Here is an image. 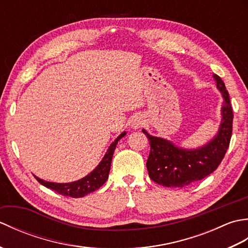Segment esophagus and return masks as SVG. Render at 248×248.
<instances>
[{
    "label": "esophagus",
    "mask_w": 248,
    "mask_h": 248,
    "mask_svg": "<svg viewBox=\"0 0 248 248\" xmlns=\"http://www.w3.org/2000/svg\"><path fill=\"white\" fill-rule=\"evenodd\" d=\"M141 125V121H140V119L138 120V119H135L133 123H132V127H133V129H138V128H140Z\"/></svg>",
    "instance_id": "obj_1"
}]
</instances>
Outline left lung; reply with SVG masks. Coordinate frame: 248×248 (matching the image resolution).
I'll return each instance as SVG.
<instances>
[{
  "mask_svg": "<svg viewBox=\"0 0 248 248\" xmlns=\"http://www.w3.org/2000/svg\"><path fill=\"white\" fill-rule=\"evenodd\" d=\"M214 78L224 98L223 119L217 135L208 145L196 150H184L143 130L150 144L146 166L150 179L157 184L167 187L188 186L212 173L224 159L232 135L233 109L225 83L217 75Z\"/></svg>",
  "mask_w": 248,
  "mask_h": 248,
  "instance_id": "8db88e82",
  "label": "left lung"
}]
</instances>
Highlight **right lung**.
<instances>
[{
    "instance_id": "1",
    "label": "right lung",
    "mask_w": 248,
    "mask_h": 248,
    "mask_svg": "<svg viewBox=\"0 0 248 248\" xmlns=\"http://www.w3.org/2000/svg\"><path fill=\"white\" fill-rule=\"evenodd\" d=\"M125 135V132L120 134L114 143L109 146L107 154H105L103 160L101 163L97 166L96 170L89 173L88 176L85 178L81 179V180L71 182V183H53V182H46L41 180L39 178H36V180L38 181L40 184H43L44 186L48 187L52 191H55L61 195H64V196H69L72 198H80L84 197L85 195L94 192L99 187H101L105 181L108 180V172L110 170V163H112V157L114 150L116 148V145H117L118 140L124 138Z\"/></svg>"
}]
</instances>
